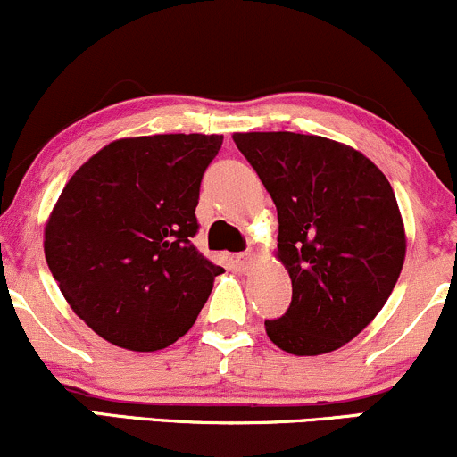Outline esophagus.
I'll return each mask as SVG.
<instances>
[{
	"instance_id": "1",
	"label": "esophagus",
	"mask_w": 457,
	"mask_h": 457,
	"mask_svg": "<svg viewBox=\"0 0 457 457\" xmlns=\"http://www.w3.org/2000/svg\"><path fill=\"white\" fill-rule=\"evenodd\" d=\"M253 258H255V253L253 251H245V253H238L236 255V264H238V269H243V270H246L249 269V264L251 262H253Z\"/></svg>"
}]
</instances>
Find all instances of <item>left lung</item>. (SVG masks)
<instances>
[{
    "label": "left lung",
    "mask_w": 457,
    "mask_h": 457,
    "mask_svg": "<svg viewBox=\"0 0 457 457\" xmlns=\"http://www.w3.org/2000/svg\"><path fill=\"white\" fill-rule=\"evenodd\" d=\"M279 217V260L292 303L266 320L270 342L296 356L342 348L395 287L406 238L395 193L361 152L318 135L236 133Z\"/></svg>",
    "instance_id": "obj_1"
}]
</instances>
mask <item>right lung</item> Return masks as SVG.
<instances>
[{
  "mask_svg": "<svg viewBox=\"0 0 457 457\" xmlns=\"http://www.w3.org/2000/svg\"><path fill=\"white\" fill-rule=\"evenodd\" d=\"M221 135L118 139L83 162L45 229L72 312L120 348L152 353L193 327L223 269L193 246L204 171Z\"/></svg>",
  "mask_w": 457,
  "mask_h": 457,
  "instance_id": "1",
  "label": "right lung"
}]
</instances>
